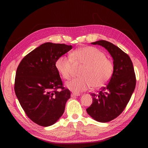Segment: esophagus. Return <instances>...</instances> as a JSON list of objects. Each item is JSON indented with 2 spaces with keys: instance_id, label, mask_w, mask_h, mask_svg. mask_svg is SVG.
Here are the masks:
<instances>
[{
  "instance_id": "esophagus-1",
  "label": "esophagus",
  "mask_w": 148,
  "mask_h": 148,
  "mask_svg": "<svg viewBox=\"0 0 148 148\" xmlns=\"http://www.w3.org/2000/svg\"><path fill=\"white\" fill-rule=\"evenodd\" d=\"M80 94H79V93H73V94H71L72 97H78V96H80Z\"/></svg>"
}]
</instances>
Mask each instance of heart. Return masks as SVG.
<instances>
[{
	"mask_svg": "<svg viewBox=\"0 0 148 148\" xmlns=\"http://www.w3.org/2000/svg\"><path fill=\"white\" fill-rule=\"evenodd\" d=\"M74 64L82 65L79 78H75L66 83V87L73 92L86 90L104 87L109 82L114 72L113 62L106 58L105 53L95 47H83L72 53V58L62 55L58 58L55 67L64 79L71 75Z\"/></svg>",
	"mask_w": 148,
	"mask_h": 148,
	"instance_id": "b5f03b06",
	"label": "heart"
}]
</instances>
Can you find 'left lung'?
I'll use <instances>...</instances> for the list:
<instances>
[{
  "label": "left lung",
  "instance_id": "8db88e82",
  "mask_svg": "<svg viewBox=\"0 0 148 148\" xmlns=\"http://www.w3.org/2000/svg\"><path fill=\"white\" fill-rule=\"evenodd\" d=\"M92 44L103 46L113 59L112 77L97 94H90L92 103L86 108L93 119L107 122L117 118L125 108L136 87V74L130 56L118 47L104 40Z\"/></svg>",
  "mask_w": 148,
  "mask_h": 148
}]
</instances>
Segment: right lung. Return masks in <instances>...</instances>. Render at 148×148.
<instances>
[{
  "mask_svg": "<svg viewBox=\"0 0 148 148\" xmlns=\"http://www.w3.org/2000/svg\"><path fill=\"white\" fill-rule=\"evenodd\" d=\"M72 48L64 44L46 42L27 54L18 66L15 95L27 117L39 125H53L64 112L71 92L63 86L55 63Z\"/></svg>",
  "mask_w": 148,
  "mask_h": 148,
  "instance_id": "add662e5",
  "label": "right lung"
}]
</instances>
